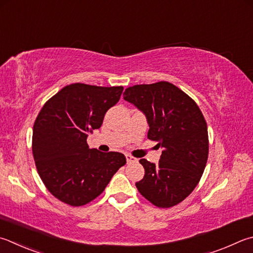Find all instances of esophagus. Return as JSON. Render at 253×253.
Returning <instances> with one entry per match:
<instances>
[{
	"label": "esophagus",
	"instance_id": "1",
	"mask_svg": "<svg viewBox=\"0 0 253 253\" xmlns=\"http://www.w3.org/2000/svg\"><path fill=\"white\" fill-rule=\"evenodd\" d=\"M126 159H127V164H130V163H136L137 162V158L132 157L131 155H126Z\"/></svg>",
	"mask_w": 253,
	"mask_h": 253
}]
</instances>
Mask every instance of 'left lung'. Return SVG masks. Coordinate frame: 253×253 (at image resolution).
Segmentation results:
<instances>
[{
    "label": "left lung",
    "mask_w": 253,
    "mask_h": 253,
    "mask_svg": "<svg viewBox=\"0 0 253 253\" xmlns=\"http://www.w3.org/2000/svg\"><path fill=\"white\" fill-rule=\"evenodd\" d=\"M124 99L145 114L147 136L163 148L158 165L139 160L145 176L136 182L137 189L159 208L181 203L198 185L208 159L203 113L194 99L168 82L128 87Z\"/></svg>",
    "instance_id": "obj_1"
}]
</instances>
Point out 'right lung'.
<instances>
[{
	"instance_id": "obj_1",
	"label": "right lung",
	"mask_w": 253,
	"mask_h": 253,
	"mask_svg": "<svg viewBox=\"0 0 253 253\" xmlns=\"http://www.w3.org/2000/svg\"><path fill=\"white\" fill-rule=\"evenodd\" d=\"M123 86L67 85L49 98L36 117L32 150L39 174L54 197L70 206L90 203L102 194L125 156L89 149L87 137L102 126L118 103Z\"/></svg>"
}]
</instances>
